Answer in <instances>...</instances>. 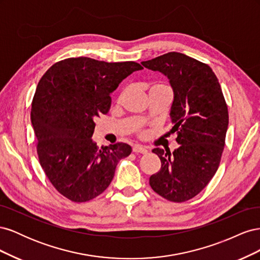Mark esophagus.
Wrapping results in <instances>:
<instances>
[{
  "mask_svg": "<svg viewBox=\"0 0 260 260\" xmlns=\"http://www.w3.org/2000/svg\"><path fill=\"white\" fill-rule=\"evenodd\" d=\"M132 151L135 153H140V154H146L147 153V148L141 145H135L132 148Z\"/></svg>",
  "mask_w": 260,
  "mask_h": 260,
  "instance_id": "34e87169",
  "label": "esophagus"
}]
</instances>
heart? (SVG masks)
I'll return each instance as SVG.
<instances>
[{"label": "heart", "instance_id": "obj_1", "mask_svg": "<svg viewBox=\"0 0 260 260\" xmlns=\"http://www.w3.org/2000/svg\"><path fill=\"white\" fill-rule=\"evenodd\" d=\"M159 89H170L168 85H166L165 83H161V82H158V83H155L152 85V88L149 91H153V90H159Z\"/></svg>", "mask_w": 260, "mask_h": 260}]
</instances>
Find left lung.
<instances>
[{"instance_id": "1", "label": "left lung", "mask_w": 260, "mask_h": 260, "mask_svg": "<svg viewBox=\"0 0 260 260\" xmlns=\"http://www.w3.org/2000/svg\"><path fill=\"white\" fill-rule=\"evenodd\" d=\"M142 65L169 78L175 93L171 132L180 144L172 154L153 149L161 167L149 178V185L164 199L182 203L198 195L216 174L225 144L228 106L218 78L205 62L169 52Z\"/></svg>"}]
</instances>
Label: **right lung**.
I'll list each match as a JSON object with an SVG mask.
<instances>
[{
	"label": "right lung",
	"mask_w": 260,
	"mask_h": 260,
	"mask_svg": "<svg viewBox=\"0 0 260 260\" xmlns=\"http://www.w3.org/2000/svg\"><path fill=\"white\" fill-rule=\"evenodd\" d=\"M139 62L70 57L55 62L40 79L31 104L37 153L53 186L75 203L89 202L111 184L118 161L131 146L101 148L92 141L94 120L106 115L111 93Z\"/></svg>",
	"instance_id": "1"
}]
</instances>
